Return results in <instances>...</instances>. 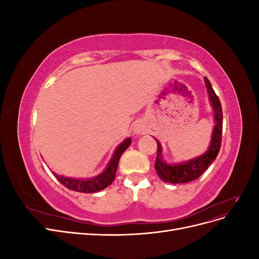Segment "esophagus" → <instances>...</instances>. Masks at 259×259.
I'll list each match as a JSON object with an SVG mask.
<instances>
[{
	"label": "esophagus",
	"mask_w": 259,
	"mask_h": 259,
	"mask_svg": "<svg viewBox=\"0 0 259 259\" xmlns=\"http://www.w3.org/2000/svg\"><path fill=\"white\" fill-rule=\"evenodd\" d=\"M134 133L136 135H142V134H145L146 133V125L143 123V122H136L134 124Z\"/></svg>",
	"instance_id": "34e87169"
}]
</instances>
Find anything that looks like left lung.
I'll use <instances>...</instances> for the list:
<instances>
[{"label": "left lung", "instance_id": "left-lung-1", "mask_svg": "<svg viewBox=\"0 0 259 259\" xmlns=\"http://www.w3.org/2000/svg\"><path fill=\"white\" fill-rule=\"evenodd\" d=\"M205 86L207 89L208 97L210 105L214 110V128L213 134H211V140L209 143V147L207 151L203 153L200 156H197L195 159H191L183 163L177 164H167L165 161H163L162 158V146L158 139V149H156V160L154 167L159 177L164 183L169 184H185L192 182V180L199 178L204 171L208 168L213 161L216 159V156L221 150L222 146V135H223V110L222 104L219 101V98L215 94L211 84L208 81L207 77H204Z\"/></svg>", "mask_w": 259, "mask_h": 259}]
</instances>
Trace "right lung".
<instances>
[{
  "instance_id": "1",
  "label": "right lung",
  "mask_w": 259,
  "mask_h": 259,
  "mask_svg": "<svg viewBox=\"0 0 259 259\" xmlns=\"http://www.w3.org/2000/svg\"><path fill=\"white\" fill-rule=\"evenodd\" d=\"M131 143H132V139L128 137L125 139L122 144L117 146L113 152L111 160L108 163L106 169L101 174L93 177L91 179H75V178L60 176L55 173H54V176L70 190L83 192V193H93V192L103 190L112 184L115 177L117 164H119L121 155L130 147Z\"/></svg>"
}]
</instances>
